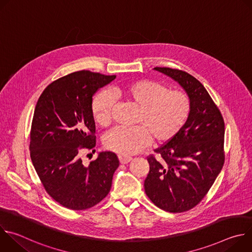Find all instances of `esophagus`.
Segmentation results:
<instances>
[{
  "mask_svg": "<svg viewBox=\"0 0 252 252\" xmlns=\"http://www.w3.org/2000/svg\"><path fill=\"white\" fill-rule=\"evenodd\" d=\"M119 159H120V162L123 163V164H126V163H128L132 158L130 157H126V156H119Z\"/></svg>",
  "mask_w": 252,
  "mask_h": 252,
  "instance_id": "34e87169",
  "label": "esophagus"
}]
</instances>
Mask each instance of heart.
<instances>
[{
	"label": "heart",
	"instance_id": "1",
	"mask_svg": "<svg viewBox=\"0 0 252 252\" xmlns=\"http://www.w3.org/2000/svg\"><path fill=\"white\" fill-rule=\"evenodd\" d=\"M112 94L138 106L135 117L138 126H118L104 136V148L121 156L136 154L145 148L150 136L156 143L170 140L183 128L191 111V101L186 93L170 91L153 80L119 85ZM115 100L109 92H100L93 98L92 114L100 126L111 124Z\"/></svg>",
	"mask_w": 252,
	"mask_h": 252
}]
</instances>
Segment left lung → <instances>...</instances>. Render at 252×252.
<instances>
[{
  "instance_id": "8db88e82",
  "label": "left lung",
  "mask_w": 252,
  "mask_h": 252,
  "mask_svg": "<svg viewBox=\"0 0 252 252\" xmlns=\"http://www.w3.org/2000/svg\"><path fill=\"white\" fill-rule=\"evenodd\" d=\"M181 85L191 101L190 115L179 132L148 157L145 190L168 212L193 208L206 195L224 163V121L211 96L187 71L155 67Z\"/></svg>"
}]
</instances>
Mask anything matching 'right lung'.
Returning <instances> with one entry per match:
<instances>
[{
    "mask_svg": "<svg viewBox=\"0 0 252 252\" xmlns=\"http://www.w3.org/2000/svg\"><path fill=\"white\" fill-rule=\"evenodd\" d=\"M115 79L90 70L75 71L50 84L34 107L31 159L49 195L68 209L91 208L111 190L120 165L117 155L99 153L86 166L81 152H95L93 96Z\"/></svg>",
    "mask_w": 252,
    "mask_h": 252,
    "instance_id": "add662e5",
    "label": "right lung"
}]
</instances>
